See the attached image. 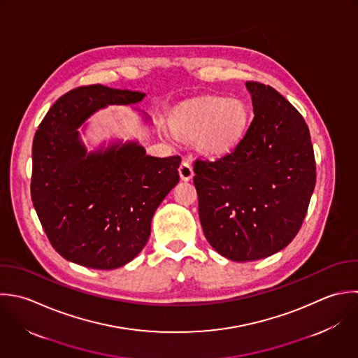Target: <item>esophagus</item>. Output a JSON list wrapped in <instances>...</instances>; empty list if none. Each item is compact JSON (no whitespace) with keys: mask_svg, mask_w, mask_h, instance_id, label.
Segmentation results:
<instances>
[{"mask_svg":"<svg viewBox=\"0 0 358 358\" xmlns=\"http://www.w3.org/2000/svg\"><path fill=\"white\" fill-rule=\"evenodd\" d=\"M178 173H180V177L182 181H189L192 177H194V170H192V166L188 160H182L180 167H178Z\"/></svg>","mask_w":358,"mask_h":358,"instance_id":"obj_1","label":"esophagus"}]
</instances>
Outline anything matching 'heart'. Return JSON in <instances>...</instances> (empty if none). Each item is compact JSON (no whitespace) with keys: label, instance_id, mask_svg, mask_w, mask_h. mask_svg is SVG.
Here are the masks:
<instances>
[{"label":"heart","instance_id":"heart-1","mask_svg":"<svg viewBox=\"0 0 358 358\" xmlns=\"http://www.w3.org/2000/svg\"><path fill=\"white\" fill-rule=\"evenodd\" d=\"M248 124V107L238 99L203 97L176 108L170 117L173 132L182 139L198 136L202 150L222 155L243 138Z\"/></svg>","mask_w":358,"mask_h":358}]
</instances>
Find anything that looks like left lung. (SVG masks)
Here are the masks:
<instances>
[{
  "instance_id": "1",
  "label": "left lung",
  "mask_w": 358,
  "mask_h": 358,
  "mask_svg": "<svg viewBox=\"0 0 358 358\" xmlns=\"http://www.w3.org/2000/svg\"><path fill=\"white\" fill-rule=\"evenodd\" d=\"M245 86L254 120L244 138L230 153L194 163L203 234L236 262L271 257L293 241L317 180L303 115L272 86Z\"/></svg>"
}]
</instances>
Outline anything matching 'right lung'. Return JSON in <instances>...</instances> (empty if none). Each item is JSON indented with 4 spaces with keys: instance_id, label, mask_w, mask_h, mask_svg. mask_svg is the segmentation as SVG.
Segmentation results:
<instances>
[{
    "instance_id": "add662e5",
    "label": "right lung",
    "mask_w": 358,
    "mask_h": 358,
    "mask_svg": "<svg viewBox=\"0 0 358 358\" xmlns=\"http://www.w3.org/2000/svg\"><path fill=\"white\" fill-rule=\"evenodd\" d=\"M145 93L103 85L61 96L38 125L31 148L33 206L52 248L66 261L115 269L150 236L152 217L180 180V156L153 157L138 142L86 152L78 128L110 104H135Z\"/></svg>"
}]
</instances>
